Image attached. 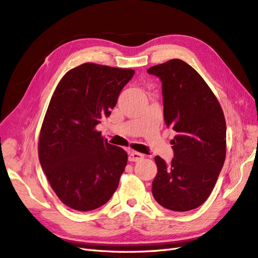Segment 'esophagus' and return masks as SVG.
Segmentation results:
<instances>
[{
	"label": "esophagus",
	"instance_id": "obj_1",
	"mask_svg": "<svg viewBox=\"0 0 258 258\" xmlns=\"http://www.w3.org/2000/svg\"><path fill=\"white\" fill-rule=\"evenodd\" d=\"M144 158V155L140 154V153H136V151L131 150L128 151V160L130 161H140Z\"/></svg>",
	"mask_w": 258,
	"mask_h": 258
}]
</instances>
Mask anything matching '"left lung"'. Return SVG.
I'll list each match as a JSON object with an SVG mask.
<instances>
[{"label":"left lung","instance_id":"obj_1","mask_svg":"<svg viewBox=\"0 0 258 258\" xmlns=\"http://www.w3.org/2000/svg\"><path fill=\"white\" fill-rule=\"evenodd\" d=\"M162 83L163 117L176 132L173 159L155 157L153 195L162 207L188 211L207 200L226 159L227 126L214 92L198 73L173 58L148 69Z\"/></svg>","mask_w":258,"mask_h":258}]
</instances>
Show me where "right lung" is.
Masks as SVG:
<instances>
[{
	"instance_id": "1",
	"label": "right lung",
	"mask_w": 258,
	"mask_h": 258,
	"mask_svg": "<svg viewBox=\"0 0 258 258\" xmlns=\"http://www.w3.org/2000/svg\"><path fill=\"white\" fill-rule=\"evenodd\" d=\"M134 71L85 63L58 83L39 137V160L51 187L66 206L89 211L118 186L127 154L96 126L111 114Z\"/></svg>"
}]
</instances>
